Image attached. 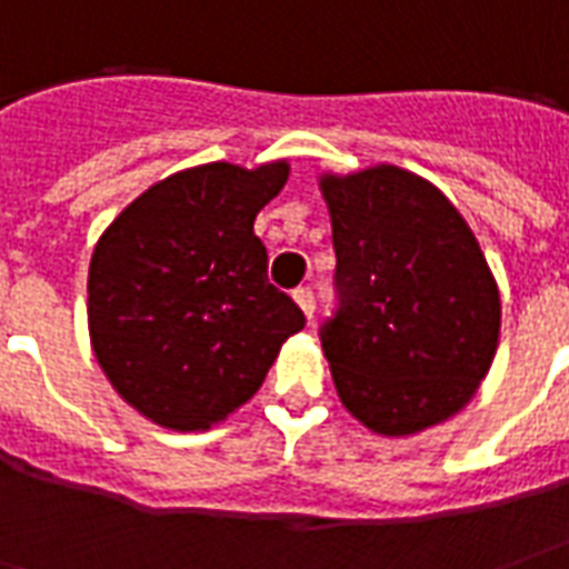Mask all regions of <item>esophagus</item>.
<instances>
[{"instance_id":"34e87169","label":"esophagus","mask_w":569,"mask_h":569,"mask_svg":"<svg viewBox=\"0 0 569 569\" xmlns=\"http://www.w3.org/2000/svg\"><path fill=\"white\" fill-rule=\"evenodd\" d=\"M292 298H296V305L301 310H305V317H313V308H317V301H313V292H310L308 286H301V289H296V292H292Z\"/></svg>"}]
</instances>
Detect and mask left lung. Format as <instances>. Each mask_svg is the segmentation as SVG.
I'll return each mask as SVG.
<instances>
[{
    "instance_id": "obj_1",
    "label": "left lung",
    "mask_w": 569,
    "mask_h": 569,
    "mask_svg": "<svg viewBox=\"0 0 569 569\" xmlns=\"http://www.w3.org/2000/svg\"><path fill=\"white\" fill-rule=\"evenodd\" d=\"M338 310L322 353L345 408L378 436H415L476 396L500 345V289L472 228L393 163L320 176Z\"/></svg>"
}]
</instances>
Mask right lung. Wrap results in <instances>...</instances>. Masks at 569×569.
<instances>
[{"mask_svg":"<svg viewBox=\"0 0 569 569\" xmlns=\"http://www.w3.org/2000/svg\"><path fill=\"white\" fill-rule=\"evenodd\" d=\"M289 163H200L154 182L97 240L88 329L116 393L158 427L210 429L249 402L289 335L292 298L268 283L252 222Z\"/></svg>","mask_w":569,"mask_h":569,"instance_id":"obj_1","label":"right lung"}]
</instances>
